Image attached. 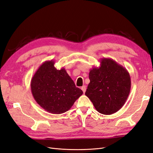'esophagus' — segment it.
I'll return each instance as SVG.
<instances>
[{
    "label": "esophagus",
    "mask_w": 153,
    "mask_h": 153,
    "mask_svg": "<svg viewBox=\"0 0 153 153\" xmlns=\"http://www.w3.org/2000/svg\"><path fill=\"white\" fill-rule=\"evenodd\" d=\"M81 89L82 90L83 92H84V93H85V91H86V86H85V85L82 86V87H81Z\"/></svg>",
    "instance_id": "34e87169"
}]
</instances>
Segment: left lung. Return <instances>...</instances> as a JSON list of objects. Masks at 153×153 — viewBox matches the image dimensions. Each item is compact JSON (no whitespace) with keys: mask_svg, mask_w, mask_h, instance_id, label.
Returning <instances> with one entry per match:
<instances>
[{"mask_svg":"<svg viewBox=\"0 0 153 153\" xmlns=\"http://www.w3.org/2000/svg\"><path fill=\"white\" fill-rule=\"evenodd\" d=\"M85 96L98 112L110 115L121 109L131 89L127 69L110 58L100 60V66L91 69Z\"/></svg>","mask_w":153,"mask_h":153,"instance_id":"8db88e82","label":"left lung"}]
</instances>
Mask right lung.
I'll use <instances>...</instances> for the list:
<instances>
[{
	"label": "right lung",
	"instance_id": "right-lung-1",
	"mask_svg": "<svg viewBox=\"0 0 153 153\" xmlns=\"http://www.w3.org/2000/svg\"><path fill=\"white\" fill-rule=\"evenodd\" d=\"M53 60L44 62L30 82L32 96L49 113L61 114L71 108L83 91L75 86L66 69H57Z\"/></svg>",
	"mask_w": 153,
	"mask_h": 153
}]
</instances>
